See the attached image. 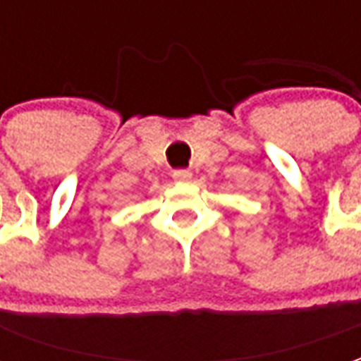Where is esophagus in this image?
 <instances>
[{"instance_id": "1", "label": "esophagus", "mask_w": 361, "mask_h": 361, "mask_svg": "<svg viewBox=\"0 0 361 361\" xmlns=\"http://www.w3.org/2000/svg\"><path fill=\"white\" fill-rule=\"evenodd\" d=\"M191 176H193V173L189 172V170H176V172L172 173V178L178 181V183H188V181L191 180Z\"/></svg>"}]
</instances>
